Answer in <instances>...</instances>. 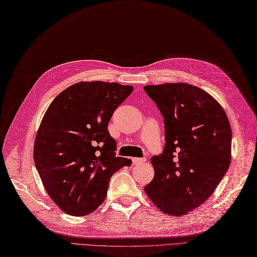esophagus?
Segmentation results:
<instances>
[{
  "instance_id": "obj_1",
  "label": "esophagus",
  "mask_w": 257,
  "mask_h": 257,
  "mask_svg": "<svg viewBox=\"0 0 257 257\" xmlns=\"http://www.w3.org/2000/svg\"><path fill=\"white\" fill-rule=\"evenodd\" d=\"M147 159L146 158H133V163H134V165H141L146 163Z\"/></svg>"
}]
</instances>
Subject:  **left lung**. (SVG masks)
Instances as JSON below:
<instances>
[{"mask_svg": "<svg viewBox=\"0 0 257 257\" xmlns=\"http://www.w3.org/2000/svg\"><path fill=\"white\" fill-rule=\"evenodd\" d=\"M164 117L166 145L151 158L154 179L145 191L163 213L183 216L215 191L231 164L232 130L210 94L185 83L148 85Z\"/></svg>", "mask_w": 257, "mask_h": 257, "instance_id": "8db88e82", "label": "left lung"}]
</instances>
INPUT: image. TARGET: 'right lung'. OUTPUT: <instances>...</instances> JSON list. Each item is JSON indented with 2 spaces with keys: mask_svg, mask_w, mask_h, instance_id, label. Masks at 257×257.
Wrapping results in <instances>:
<instances>
[{
  "mask_svg": "<svg viewBox=\"0 0 257 257\" xmlns=\"http://www.w3.org/2000/svg\"><path fill=\"white\" fill-rule=\"evenodd\" d=\"M133 86L82 82L52 101L35 138L34 162L49 196L71 216L91 214L104 202L109 180L131 159L117 157L108 132L113 111Z\"/></svg>",
  "mask_w": 257,
  "mask_h": 257,
  "instance_id": "obj_1",
  "label": "right lung"
}]
</instances>
